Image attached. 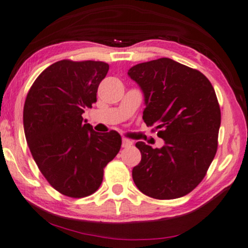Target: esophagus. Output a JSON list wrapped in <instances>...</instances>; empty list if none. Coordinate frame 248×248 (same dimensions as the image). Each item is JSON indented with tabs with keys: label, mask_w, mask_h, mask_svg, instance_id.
Segmentation results:
<instances>
[{
	"label": "esophagus",
	"mask_w": 248,
	"mask_h": 248,
	"mask_svg": "<svg viewBox=\"0 0 248 248\" xmlns=\"http://www.w3.org/2000/svg\"><path fill=\"white\" fill-rule=\"evenodd\" d=\"M131 145H132V141L128 140V139H125V138H124V139H123V147H124V148L131 147Z\"/></svg>",
	"instance_id": "obj_1"
}]
</instances>
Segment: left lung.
Here are the masks:
<instances>
[{
    "label": "left lung",
    "instance_id": "1",
    "mask_svg": "<svg viewBox=\"0 0 248 248\" xmlns=\"http://www.w3.org/2000/svg\"><path fill=\"white\" fill-rule=\"evenodd\" d=\"M128 75L142 89V119L166 144L136 143L141 161L132 179L143 194L158 200L186 195L201 183L217 150L221 109L210 80L170 58L141 62Z\"/></svg>",
    "mask_w": 248,
    "mask_h": 248
}]
</instances>
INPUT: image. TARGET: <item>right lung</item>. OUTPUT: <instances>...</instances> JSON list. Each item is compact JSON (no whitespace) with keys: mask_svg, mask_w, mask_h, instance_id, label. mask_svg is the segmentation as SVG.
I'll return each instance as SVG.
<instances>
[{"mask_svg":"<svg viewBox=\"0 0 248 248\" xmlns=\"http://www.w3.org/2000/svg\"><path fill=\"white\" fill-rule=\"evenodd\" d=\"M108 70L104 62H56L26 96L23 124L31 153L47 182L69 198L95 193L105 167L120 150L119 133H97L82 118Z\"/></svg>","mask_w":248,"mask_h":248,"instance_id":"right-lung-1","label":"right lung"}]
</instances>
